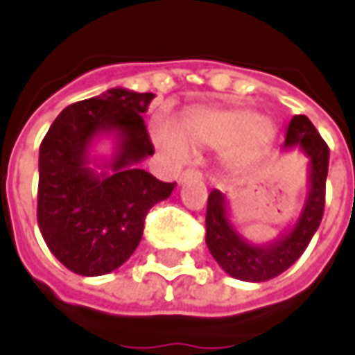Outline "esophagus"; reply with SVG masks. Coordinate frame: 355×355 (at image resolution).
I'll list each match as a JSON object with an SVG mask.
<instances>
[{
    "mask_svg": "<svg viewBox=\"0 0 355 355\" xmlns=\"http://www.w3.org/2000/svg\"><path fill=\"white\" fill-rule=\"evenodd\" d=\"M201 177H203V173H201L200 169H188L180 175L178 182H184V180H188V178H201Z\"/></svg>",
    "mask_w": 355,
    "mask_h": 355,
    "instance_id": "1",
    "label": "esophagus"
}]
</instances>
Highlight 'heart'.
<instances>
[{
    "mask_svg": "<svg viewBox=\"0 0 355 355\" xmlns=\"http://www.w3.org/2000/svg\"><path fill=\"white\" fill-rule=\"evenodd\" d=\"M272 135V123L251 108L196 106L186 110L180 125L165 117L154 123L155 146L177 165L192 159L193 146L226 150V159L241 165L261 154Z\"/></svg>",
    "mask_w": 355,
    "mask_h": 355,
    "instance_id": "1",
    "label": "heart"
}]
</instances>
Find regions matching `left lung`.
<instances>
[{
  "label": "left lung",
  "mask_w": 355,
  "mask_h": 355,
  "mask_svg": "<svg viewBox=\"0 0 355 355\" xmlns=\"http://www.w3.org/2000/svg\"><path fill=\"white\" fill-rule=\"evenodd\" d=\"M298 146L310 159L308 196L297 224L270 243L254 245L232 226L223 192L213 190L207 200V247L226 274L243 282H268L298 261L320 228L325 207V180L329 171V146L306 116H295L287 127L283 148Z\"/></svg>",
  "instance_id": "left-lung-1"
}]
</instances>
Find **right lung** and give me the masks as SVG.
Masks as SVG:
<instances>
[{"label": "right lung", "mask_w": 355, "mask_h": 355, "mask_svg": "<svg viewBox=\"0 0 355 355\" xmlns=\"http://www.w3.org/2000/svg\"><path fill=\"white\" fill-rule=\"evenodd\" d=\"M154 96L108 89L62 110L42 140L37 224L73 274L93 277L121 266L139 247L148 211L177 186L139 169L154 154L142 117ZM102 134L116 137V150L98 173L88 150Z\"/></svg>", "instance_id": "right-lung-1"}]
</instances>
